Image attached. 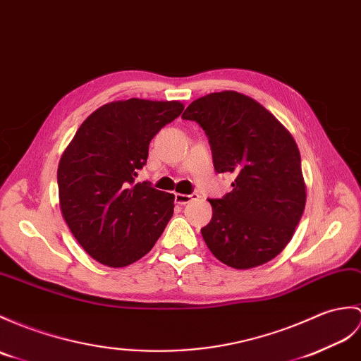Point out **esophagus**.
<instances>
[{
	"label": "esophagus",
	"mask_w": 361,
	"mask_h": 361,
	"mask_svg": "<svg viewBox=\"0 0 361 361\" xmlns=\"http://www.w3.org/2000/svg\"><path fill=\"white\" fill-rule=\"evenodd\" d=\"M200 195L198 194H189V195H186V194H175V203H178V204H188V203H190V201H194V200H197Z\"/></svg>",
	"instance_id": "34e87169"
}]
</instances>
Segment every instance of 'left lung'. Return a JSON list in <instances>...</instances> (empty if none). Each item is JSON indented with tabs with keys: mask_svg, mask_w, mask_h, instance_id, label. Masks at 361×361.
Returning a JSON list of instances; mask_svg holds the SVG:
<instances>
[{
	"mask_svg": "<svg viewBox=\"0 0 361 361\" xmlns=\"http://www.w3.org/2000/svg\"><path fill=\"white\" fill-rule=\"evenodd\" d=\"M181 118L204 130L215 171L235 177L229 194L209 200L212 220L201 229L207 247L235 269L271 262L286 247L305 211L294 138L267 109L233 90L195 99Z\"/></svg>",
	"mask_w": 361,
	"mask_h": 361,
	"instance_id": "8db88e82",
	"label": "left lung"
}]
</instances>
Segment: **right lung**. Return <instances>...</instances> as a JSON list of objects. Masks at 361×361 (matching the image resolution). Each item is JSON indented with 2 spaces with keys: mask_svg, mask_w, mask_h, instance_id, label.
Listing matches in <instances>:
<instances>
[{
  "mask_svg": "<svg viewBox=\"0 0 361 361\" xmlns=\"http://www.w3.org/2000/svg\"><path fill=\"white\" fill-rule=\"evenodd\" d=\"M180 102L130 98L89 115L58 166L64 220L81 247L111 267L135 263L154 247L173 214V195L135 184L149 145L183 112Z\"/></svg>",
  "mask_w": 361,
  "mask_h": 361,
  "instance_id": "1",
  "label": "right lung"
}]
</instances>
